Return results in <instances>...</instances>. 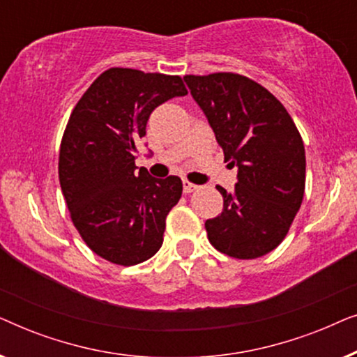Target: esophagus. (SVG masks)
I'll use <instances>...</instances> for the list:
<instances>
[{
  "mask_svg": "<svg viewBox=\"0 0 357 357\" xmlns=\"http://www.w3.org/2000/svg\"><path fill=\"white\" fill-rule=\"evenodd\" d=\"M198 187L195 183H192V182H188V180H183V193H192V192H195V190H197Z\"/></svg>",
  "mask_w": 357,
  "mask_h": 357,
  "instance_id": "obj_1",
  "label": "esophagus"
}]
</instances>
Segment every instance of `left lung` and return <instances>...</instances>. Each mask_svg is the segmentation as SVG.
<instances>
[{
  "label": "left lung",
  "mask_w": 357,
  "mask_h": 357,
  "mask_svg": "<svg viewBox=\"0 0 357 357\" xmlns=\"http://www.w3.org/2000/svg\"><path fill=\"white\" fill-rule=\"evenodd\" d=\"M224 160L236 165L234 192L219 187L222 213L204 222L216 250L250 260L282 242L305 188V151L291 115L258 82L234 73L185 76Z\"/></svg>",
  "instance_id": "1"
}]
</instances>
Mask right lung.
<instances>
[{
  "label": "right lung",
  "mask_w": 357,
  "mask_h": 357,
  "mask_svg": "<svg viewBox=\"0 0 357 357\" xmlns=\"http://www.w3.org/2000/svg\"><path fill=\"white\" fill-rule=\"evenodd\" d=\"M187 96L178 76L110 68L77 102L61 139L60 185L82 241L123 266L155 255L165 218L182 197V180L151 177L135 165L149 115Z\"/></svg>",
  "instance_id": "right-lung-1"
}]
</instances>
